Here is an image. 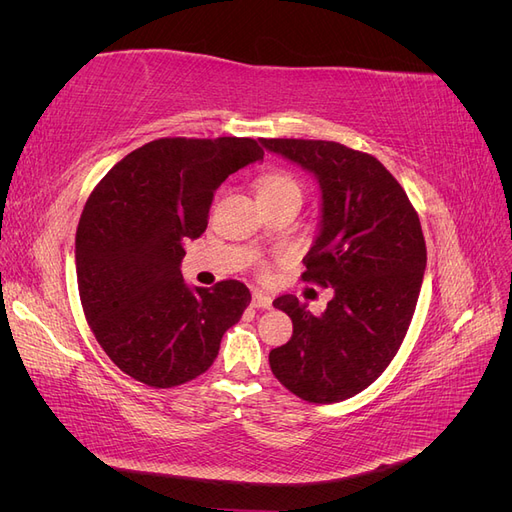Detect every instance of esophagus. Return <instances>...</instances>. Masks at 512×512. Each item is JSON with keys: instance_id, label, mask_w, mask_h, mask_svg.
<instances>
[{"instance_id": "34e87169", "label": "esophagus", "mask_w": 512, "mask_h": 512, "mask_svg": "<svg viewBox=\"0 0 512 512\" xmlns=\"http://www.w3.org/2000/svg\"><path fill=\"white\" fill-rule=\"evenodd\" d=\"M252 305H254V307H258V309H271V305H273V299L269 297L267 292H262V290H254V292H252Z\"/></svg>"}]
</instances>
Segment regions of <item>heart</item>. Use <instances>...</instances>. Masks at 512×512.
Returning a JSON list of instances; mask_svg holds the SVG:
<instances>
[{"mask_svg":"<svg viewBox=\"0 0 512 512\" xmlns=\"http://www.w3.org/2000/svg\"><path fill=\"white\" fill-rule=\"evenodd\" d=\"M260 203L265 200H282V198H303V188L297 177L286 173V170H271L262 175L256 183Z\"/></svg>","mask_w":512,"mask_h":512,"instance_id":"heart-1","label":"heart"}]
</instances>
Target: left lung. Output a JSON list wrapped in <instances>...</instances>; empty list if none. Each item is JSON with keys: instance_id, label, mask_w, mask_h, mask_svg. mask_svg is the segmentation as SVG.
Listing matches in <instances>:
<instances>
[{"instance_id": "8db88e82", "label": "left lung", "mask_w": 512, "mask_h": 512, "mask_svg": "<svg viewBox=\"0 0 512 512\" xmlns=\"http://www.w3.org/2000/svg\"><path fill=\"white\" fill-rule=\"evenodd\" d=\"M260 143L316 177L320 230L301 277L335 292L320 316L294 294L273 301L290 316L292 337L269 352V365L290 393L335 404L367 389L404 342L427 265L421 222L369 153L303 138Z\"/></svg>"}]
</instances>
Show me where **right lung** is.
<instances>
[{
	"mask_svg": "<svg viewBox=\"0 0 512 512\" xmlns=\"http://www.w3.org/2000/svg\"><path fill=\"white\" fill-rule=\"evenodd\" d=\"M254 138H158L117 162L76 228V280L98 344L123 374L170 389L205 374L252 294L183 282V241L205 232L215 190L262 160Z\"/></svg>",
	"mask_w": 512,
	"mask_h": 512,
	"instance_id": "1",
	"label": "right lung"
}]
</instances>
